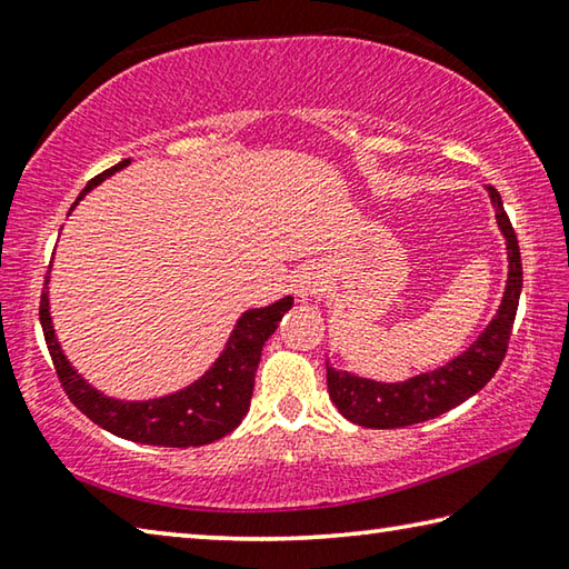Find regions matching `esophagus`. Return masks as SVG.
<instances>
[{
  "instance_id": "esophagus-1",
  "label": "esophagus",
  "mask_w": 569,
  "mask_h": 569,
  "mask_svg": "<svg viewBox=\"0 0 569 569\" xmlns=\"http://www.w3.org/2000/svg\"><path fill=\"white\" fill-rule=\"evenodd\" d=\"M321 286H323V278L319 276V271H303L296 281V293L301 301H308V298H313L321 291Z\"/></svg>"
}]
</instances>
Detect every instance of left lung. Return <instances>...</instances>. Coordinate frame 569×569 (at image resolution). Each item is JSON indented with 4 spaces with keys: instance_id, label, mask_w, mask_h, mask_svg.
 Masks as SVG:
<instances>
[{
    "instance_id": "1",
    "label": "left lung",
    "mask_w": 569,
    "mask_h": 569,
    "mask_svg": "<svg viewBox=\"0 0 569 569\" xmlns=\"http://www.w3.org/2000/svg\"><path fill=\"white\" fill-rule=\"evenodd\" d=\"M489 200H492L497 226L507 240V288L499 303V311L479 339L461 351L457 359L439 366L435 371L419 373L399 383L373 381L363 377H353L349 371H336L326 361V383H329V397L346 419L359 423L366 429H401L409 423H419L435 419L439 413L459 407L461 401L475 397L487 381L495 377L499 363L505 361L509 336L522 293V258L515 228L505 213L502 198L489 186Z\"/></svg>"
}]
</instances>
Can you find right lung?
Wrapping results in <instances>:
<instances>
[{"mask_svg": "<svg viewBox=\"0 0 569 569\" xmlns=\"http://www.w3.org/2000/svg\"><path fill=\"white\" fill-rule=\"evenodd\" d=\"M128 162L130 160H122L110 170L100 172L98 178H92L88 188L82 190V196L94 186H100L104 178L128 168ZM80 198L74 200V206L80 203ZM47 286H50V276L44 278L40 323L57 377H60L62 389L74 407L114 437L140 441V445L180 449L210 445V441L230 435L243 421L250 407V397H253L256 369L261 363L263 343L271 339V333L278 329L283 313L293 306V296H286L281 301L266 308H250V311H246L238 319L233 333H230L223 353L190 387L160 399L120 401L104 397V393L90 387L74 371V366L67 361V356L60 349V341L54 336L50 316V291H47Z\"/></svg>", "mask_w": 569, "mask_h": 569, "instance_id": "right-lung-1", "label": "right lung"}]
</instances>
